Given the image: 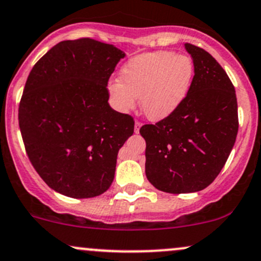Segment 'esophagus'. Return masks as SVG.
<instances>
[{"label":"esophagus","mask_w":261,"mask_h":261,"mask_svg":"<svg viewBox=\"0 0 261 261\" xmlns=\"http://www.w3.org/2000/svg\"><path fill=\"white\" fill-rule=\"evenodd\" d=\"M140 127H141V122L136 121L135 122V134H139L140 133Z\"/></svg>","instance_id":"obj_1"}]
</instances>
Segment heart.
Instances as JSON below:
<instances>
[{
    "mask_svg": "<svg viewBox=\"0 0 261 261\" xmlns=\"http://www.w3.org/2000/svg\"><path fill=\"white\" fill-rule=\"evenodd\" d=\"M191 57L171 50L144 53L128 61L120 71V80L108 84L114 108L128 113L140 98L142 113L151 121L171 116L190 94L194 80Z\"/></svg>",
    "mask_w": 261,
    "mask_h": 261,
    "instance_id": "obj_1",
    "label": "heart"
}]
</instances>
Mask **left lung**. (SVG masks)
Returning a JSON list of instances; mask_svg holds the SVG:
<instances>
[{
	"instance_id": "8db88e82",
	"label": "left lung",
	"mask_w": 261,
	"mask_h": 261,
	"mask_svg": "<svg viewBox=\"0 0 261 261\" xmlns=\"http://www.w3.org/2000/svg\"><path fill=\"white\" fill-rule=\"evenodd\" d=\"M194 63V80L182 105L154 125H144L146 177L166 193L204 190L224 167L236 144V89L208 51L186 43Z\"/></svg>"
}]
</instances>
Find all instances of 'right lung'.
<instances>
[{
	"mask_svg": "<svg viewBox=\"0 0 261 261\" xmlns=\"http://www.w3.org/2000/svg\"><path fill=\"white\" fill-rule=\"evenodd\" d=\"M126 54L95 39L63 41L36 63L18 121L28 159L48 186L70 198L109 190L134 119L109 105L108 82Z\"/></svg>",
	"mask_w": 261,
	"mask_h": 261,
	"instance_id": "add662e5",
	"label": "right lung"
}]
</instances>
